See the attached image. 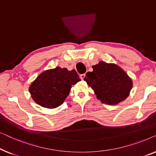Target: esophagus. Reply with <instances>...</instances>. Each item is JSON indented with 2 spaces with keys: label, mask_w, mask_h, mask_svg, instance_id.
<instances>
[{
  "label": "esophagus",
  "mask_w": 156,
  "mask_h": 156,
  "mask_svg": "<svg viewBox=\"0 0 156 156\" xmlns=\"http://www.w3.org/2000/svg\"><path fill=\"white\" fill-rule=\"evenodd\" d=\"M85 74H81V75L80 76L81 80H83V79H84V78H85Z\"/></svg>",
  "instance_id": "34e87169"
}]
</instances>
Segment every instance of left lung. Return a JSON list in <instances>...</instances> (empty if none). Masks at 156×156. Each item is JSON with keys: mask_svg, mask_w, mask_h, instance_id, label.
<instances>
[{"mask_svg": "<svg viewBox=\"0 0 156 156\" xmlns=\"http://www.w3.org/2000/svg\"><path fill=\"white\" fill-rule=\"evenodd\" d=\"M92 67L93 71L87 72L84 80L93 90L101 102L117 105L128 98L133 82L121 67L103 61Z\"/></svg>", "mask_w": 156, "mask_h": 156, "instance_id": "8db88e82", "label": "left lung"}]
</instances>
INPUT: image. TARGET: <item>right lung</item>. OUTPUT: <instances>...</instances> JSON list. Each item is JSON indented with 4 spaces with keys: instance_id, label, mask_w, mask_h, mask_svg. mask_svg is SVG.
<instances>
[{
    "instance_id": "1",
    "label": "right lung",
    "mask_w": 156,
    "mask_h": 156,
    "mask_svg": "<svg viewBox=\"0 0 156 156\" xmlns=\"http://www.w3.org/2000/svg\"><path fill=\"white\" fill-rule=\"evenodd\" d=\"M80 79L75 70L57 66L46 70L30 84L29 92L37 104L48 109H54L62 105L69 95L72 85Z\"/></svg>"
}]
</instances>
